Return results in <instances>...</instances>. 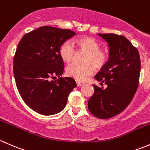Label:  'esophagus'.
<instances>
[{"label": "esophagus", "mask_w": 150, "mask_h": 150, "mask_svg": "<svg viewBox=\"0 0 150 150\" xmlns=\"http://www.w3.org/2000/svg\"><path fill=\"white\" fill-rule=\"evenodd\" d=\"M76 84L78 86H81L84 85V84L83 82H80V81H76Z\"/></svg>", "instance_id": "34e87169"}]
</instances>
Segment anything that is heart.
<instances>
[{
  "mask_svg": "<svg viewBox=\"0 0 150 150\" xmlns=\"http://www.w3.org/2000/svg\"><path fill=\"white\" fill-rule=\"evenodd\" d=\"M74 43L79 50L87 52L85 58L86 64L80 65L74 63L69 65L66 68V74L76 81H82L94 73L93 64L97 69H101L107 64L109 55L107 51L100 49V45L98 41L89 37L79 38ZM75 52L74 45L69 40L65 41L60 47V55L66 63H70L73 60Z\"/></svg>",
  "mask_w": 150,
  "mask_h": 150,
  "instance_id": "1",
  "label": "heart"
}]
</instances>
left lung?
Segmentation results:
<instances>
[{
    "label": "left lung",
    "mask_w": 150,
    "mask_h": 150,
    "mask_svg": "<svg viewBox=\"0 0 150 150\" xmlns=\"http://www.w3.org/2000/svg\"><path fill=\"white\" fill-rule=\"evenodd\" d=\"M98 35L108 43L110 57L95 78L108 86L103 89L93 84L88 109L97 118L107 119L121 113L132 100L138 88L141 61L137 48L124 36Z\"/></svg>",
    "instance_id": "obj_1"
}]
</instances>
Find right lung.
Returning <instances> with one entry per match:
<instances>
[{
  "mask_svg": "<svg viewBox=\"0 0 150 150\" xmlns=\"http://www.w3.org/2000/svg\"><path fill=\"white\" fill-rule=\"evenodd\" d=\"M75 35L70 29L43 26L18 42L13 58L15 81L24 103L38 113L61 112L76 86L73 78L61 77L64 63L59 53L61 45ZM55 76L59 79L54 81Z\"/></svg>",
  "mask_w": 150,
  "mask_h": 150,
  "instance_id": "add662e5",
  "label": "right lung"
}]
</instances>
